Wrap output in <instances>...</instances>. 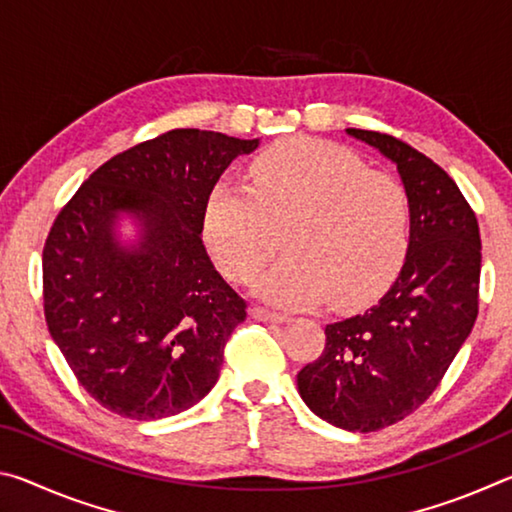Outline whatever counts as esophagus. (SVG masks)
<instances>
[{
    "mask_svg": "<svg viewBox=\"0 0 512 512\" xmlns=\"http://www.w3.org/2000/svg\"><path fill=\"white\" fill-rule=\"evenodd\" d=\"M250 316L257 320H264V323H284V320H287V316L284 314H277V311L264 309V307H253L250 309Z\"/></svg>",
    "mask_w": 512,
    "mask_h": 512,
    "instance_id": "1",
    "label": "esophagus"
}]
</instances>
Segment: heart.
I'll return each instance as SVG.
<instances>
[{
  "mask_svg": "<svg viewBox=\"0 0 512 512\" xmlns=\"http://www.w3.org/2000/svg\"><path fill=\"white\" fill-rule=\"evenodd\" d=\"M257 282L284 307H357L386 287L411 241V198L400 180L370 171L357 153L318 140H289L250 164V187L219 180L205 203L203 235L223 275Z\"/></svg>",
  "mask_w": 512,
  "mask_h": 512,
  "instance_id": "b5f03b06",
  "label": "heart"
}]
</instances>
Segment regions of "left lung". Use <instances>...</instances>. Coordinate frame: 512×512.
I'll list each match as a JSON object with an SVG mask.
<instances>
[{"instance_id": "8db88e82", "label": "left lung", "mask_w": 512, "mask_h": 512, "mask_svg": "<svg viewBox=\"0 0 512 512\" xmlns=\"http://www.w3.org/2000/svg\"><path fill=\"white\" fill-rule=\"evenodd\" d=\"M345 133L397 167L411 198V241L386 296L325 327V348L298 372V393L318 418L368 433L418 409L470 336L481 237L461 189L427 155L386 133Z\"/></svg>"}]
</instances>
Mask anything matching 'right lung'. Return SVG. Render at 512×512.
Listing matches in <instances>:
<instances>
[{
  "instance_id": "1",
  "label": "right lung",
  "mask_w": 512,
  "mask_h": 512,
  "mask_svg": "<svg viewBox=\"0 0 512 512\" xmlns=\"http://www.w3.org/2000/svg\"><path fill=\"white\" fill-rule=\"evenodd\" d=\"M257 146L176 128L101 164L56 216L42 250L47 327L103 409L160 420L212 391L246 302L203 246L205 203ZM124 215L141 228L135 245L116 237Z\"/></svg>"
}]
</instances>
